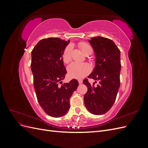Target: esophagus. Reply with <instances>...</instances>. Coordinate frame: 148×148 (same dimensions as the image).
<instances>
[{
  "instance_id": "obj_1",
  "label": "esophagus",
  "mask_w": 148,
  "mask_h": 148,
  "mask_svg": "<svg viewBox=\"0 0 148 148\" xmlns=\"http://www.w3.org/2000/svg\"><path fill=\"white\" fill-rule=\"evenodd\" d=\"M78 82L79 84H82V83H83V81H82V79H78Z\"/></svg>"
}]
</instances>
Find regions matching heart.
I'll list each match as a JSON object with an SVG mask.
<instances>
[{
    "mask_svg": "<svg viewBox=\"0 0 148 148\" xmlns=\"http://www.w3.org/2000/svg\"><path fill=\"white\" fill-rule=\"evenodd\" d=\"M79 47L81 49L84 54H87L88 52L92 49L91 46L86 42H79ZM71 46H68L65 47L62 55V60L65 64H68L71 60ZM68 73L69 77L73 78L80 79L86 76L91 71V66L86 63H76L73 62L68 66Z\"/></svg>",
    "mask_w": 148,
    "mask_h": 148,
    "instance_id": "obj_1",
    "label": "heart"
}]
</instances>
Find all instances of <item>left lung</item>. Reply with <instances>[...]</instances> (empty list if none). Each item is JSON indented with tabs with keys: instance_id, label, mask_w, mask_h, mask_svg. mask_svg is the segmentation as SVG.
<instances>
[{
	"instance_id": "1",
	"label": "left lung",
	"mask_w": 148,
	"mask_h": 148,
	"mask_svg": "<svg viewBox=\"0 0 148 148\" xmlns=\"http://www.w3.org/2000/svg\"><path fill=\"white\" fill-rule=\"evenodd\" d=\"M96 56V66L89 78L96 80L91 84L88 79L83 83L88 88L84 95L85 106L91 113L102 115L114 105L120 87V51L111 39L97 36L89 40Z\"/></svg>"
}]
</instances>
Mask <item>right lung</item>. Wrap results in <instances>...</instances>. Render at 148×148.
<instances>
[{
  "label": "right lung",
  "mask_w": 148,
  "mask_h": 148,
  "mask_svg": "<svg viewBox=\"0 0 148 148\" xmlns=\"http://www.w3.org/2000/svg\"><path fill=\"white\" fill-rule=\"evenodd\" d=\"M69 43V40L57 38L43 39L31 52V68L37 99L44 111L53 117L68 112L70 98L79 84L75 79L61 83L66 73L62 55Z\"/></svg>",
  "instance_id": "obj_1"
}]
</instances>
